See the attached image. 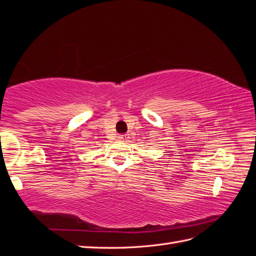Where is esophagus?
I'll list each match as a JSON object with an SVG mask.
<instances>
[{
	"label": "esophagus",
	"instance_id": "1",
	"mask_svg": "<svg viewBox=\"0 0 256 256\" xmlns=\"http://www.w3.org/2000/svg\"><path fill=\"white\" fill-rule=\"evenodd\" d=\"M118 138L123 140V142H128V140H130V134H121V135H118Z\"/></svg>",
	"mask_w": 256,
	"mask_h": 256
}]
</instances>
